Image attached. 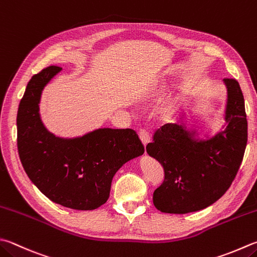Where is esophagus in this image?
I'll return each mask as SVG.
<instances>
[{
    "label": "esophagus",
    "mask_w": 257,
    "mask_h": 257,
    "mask_svg": "<svg viewBox=\"0 0 257 257\" xmlns=\"http://www.w3.org/2000/svg\"><path fill=\"white\" fill-rule=\"evenodd\" d=\"M139 137H140V140L142 141L144 147H147V145L150 143V134L147 132V131L142 130V131H140Z\"/></svg>",
    "instance_id": "34e87169"
}]
</instances>
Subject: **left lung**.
<instances>
[{
    "label": "left lung",
    "mask_w": 257,
    "mask_h": 257,
    "mask_svg": "<svg viewBox=\"0 0 257 257\" xmlns=\"http://www.w3.org/2000/svg\"><path fill=\"white\" fill-rule=\"evenodd\" d=\"M227 89L224 131L207 139L178 123L159 128L147 152L161 163L164 181L153 193V204L167 214L205 209L228 190L243 161L247 144V119L238 81L224 79Z\"/></svg>",
    "instance_id": "8db88e82"
}]
</instances>
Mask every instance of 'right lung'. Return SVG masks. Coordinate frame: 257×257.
Returning a JSON list of instances; mask_svg holds the SVG:
<instances>
[{
  "label": "right lung",
  "mask_w": 257,
  "mask_h": 257,
  "mask_svg": "<svg viewBox=\"0 0 257 257\" xmlns=\"http://www.w3.org/2000/svg\"><path fill=\"white\" fill-rule=\"evenodd\" d=\"M61 70L50 66L28 83L17 116L18 151L24 171L43 195L58 205L93 210L107 201L115 173L144 147L131 128H97L59 138L42 123V90Z\"/></svg>",
  "instance_id": "add662e5"
}]
</instances>
